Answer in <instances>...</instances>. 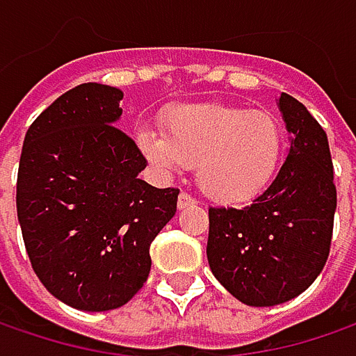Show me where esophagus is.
I'll return each mask as SVG.
<instances>
[{
  "label": "esophagus",
  "instance_id": "esophagus-1",
  "mask_svg": "<svg viewBox=\"0 0 356 356\" xmlns=\"http://www.w3.org/2000/svg\"><path fill=\"white\" fill-rule=\"evenodd\" d=\"M197 203V199L193 197V195H189V193H181L177 199V205H179V209H185V207H191V205H195Z\"/></svg>",
  "mask_w": 356,
  "mask_h": 356
}]
</instances>
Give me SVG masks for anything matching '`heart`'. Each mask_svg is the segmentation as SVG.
Segmentation results:
<instances>
[{
  "instance_id": "heart-1",
  "label": "heart",
  "mask_w": 356,
  "mask_h": 356,
  "mask_svg": "<svg viewBox=\"0 0 356 356\" xmlns=\"http://www.w3.org/2000/svg\"><path fill=\"white\" fill-rule=\"evenodd\" d=\"M163 136H138L147 159L161 169L197 167L205 195L223 203L256 197L272 181L284 136L268 113L227 104H183L163 118Z\"/></svg>"
}]
</instances>
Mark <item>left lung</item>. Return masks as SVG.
<instances>
[{"label":"left lung","mask_w":356,"mask_h":356,"mask_svg":"<svg viewBox=\"0 0 356 356\" xmlns=\"http://www.w3.org/2000/svg\"><path fill=\"white\" fill-rule=\"evenodd\" d=\"M280 111L292 143L276 179L241 209L209 207V268L248 306L302 294L332 240L337 185L326 133L294 96L282 92Z\"/></svg>","instance_id":"obj_1"}]
</instances>
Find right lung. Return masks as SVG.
Returning <instances> with one entry per match:
<instances>
[{"label": "right lung", "instance_id": "obj_1", "mask_svg": "<svg viewBox=\"0 0 356 356\" xmlns=\"http://www.w3.org/2000/svg\"><path fill=\"white\" fill-rule=\"evenodd\" d=\"M118 88L86 82L30 124L17 169V220L33 272L64 304L102 312L147 282L151 243L177 211V187L157 189L136 143L115 122Z\"/></svg>", "mask_w": 356, "mask_h": 356}]
</instances>
